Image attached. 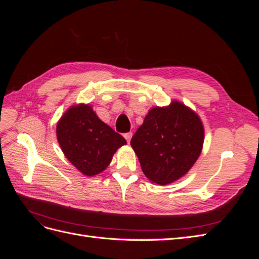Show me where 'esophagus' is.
I'll return each mask as SVG.
<instances>
[{"label":"esophagus","instance_id":"34e87169","mask_svg":"<svg viewBox=\"0 0 259 259\" xmlns=\"http://www.w3.org/2000/svg\"><path fill=\"white\" fill-rule=\"evenodd\" d=\"M132 136H133V133H126V134H124V137H125V139H126L127 143L131 142Z\"/></svg>","mask_w":259,"mask_h":259}]
</instances>
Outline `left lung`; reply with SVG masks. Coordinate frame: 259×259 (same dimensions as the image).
<instances>
[{
  "mask_svg": "<svg viewBox=\"0 0 259 259\" xmlns=\"http://www.w3.org/2000/svg\"><path fill=\"white\" fill-rule=\"evenodd\" d=\"M203 142L204 128L198 114L174 100L168 107H154L148 112L131 146L146 177L163 186L188 173Z\"/></svg>",
  "mask_w": 259,
  "mask_h": 259,
  "instance_id": "1",
  "label": "left lung"
}]
</instances>
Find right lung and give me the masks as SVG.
Listing matches in <instances>:
<instances>
[{"label":"right lung","instance_id":"1","mask_svg":"<svg viewBox=\"0 0 259 259\" xmlns=\"http://www.w3.org/2000/svg\"><path fill=\"white\" fill-rule=\"evenodd\" d=\"M56 133L66 158L86 176L106 169L117 149L126 144L123 136L99 119L90 105L69 108L58 121Z\"/></svg>","mask_w":259,"mask_h":259}]
</instances>
